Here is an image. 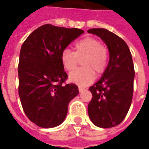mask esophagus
<instances>
[{"label": "esophagus", "instance_id": "esophagus-1", "mask_svg": "<svg viewBox=\"0 0 149 149\" xmlns=\"http://www.w3.org/2000/svg\"><path fill=\"white\" fill-rule=\"evenodd\" d=\"M78 90H79V92H80V93H82L83 91L85 90V88L82 87H78Z\"/></svg>", "mask_w": 149, "mask_h": 149}]
</instances>
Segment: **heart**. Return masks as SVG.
I'll return each mask as SVG.
<instances>
[{
  "mask_svg": "<svg viewBox=\"0 0 149 149\" xmlns=\"http://www.w3.org/2000/svg\"><path fill=\"white\" fill-rule=\"evenodd\" d=\"M81 60V66L69 74L71 81L84 87L95 79V73H103L107 68L109 59L108 49L97 39L91 36L83 38L74 44V52L64 49L61 54V61L64 68L71 71L75 68L78 59Z\"/></svg>",
  "mask_w": 149,
  "mask_h": 149,
  "instance_id": "heart-1",
  "label": "heart"
}]
</instances>
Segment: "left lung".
I'll list each match as a JSON object with an SVG mask.
<instances>
[{
  "mask_svg": "<svg viewBox=\"0 0 149 149\" xmlns=\"http://www.w3.org/2000/svg\"><path fill=\"white\" fill-rule=\"evenodd\" d=\"M109 52L108 66L102 77L88 89L93 98L88 106L89 118L95 126L109 128L121 123L131 107L134 68L130 49L121 38L106 29H91Z\"/></svg>",
  "mask_w": 149,
  "mask_h": 149,
  "instance_id": "8db88e82",
  "label": "left lung"
}]
</instances>
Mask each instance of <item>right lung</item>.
I'll list each match as a JSON object with an SVG mask.
<instances>
[{
	"instance_id": "add662e5",
	"label": "right lung",
	"mask_w": 149,
	"mask_h": 149,
	"mask_svg": "<svg viewBox=\"0 0 149 149\" xmlns=\"http://www.w3.org/2000/svg\"><path fill=\"white\" fill-rule=\"evenodd\" d=\"M83 33L80 29L47 24L33 31L22 46L18 95L25 115L40 127L61 124L69 102L79 93L75 84L65 83L68 74L61 54Z\"/></svg>"
}]
</instances>
